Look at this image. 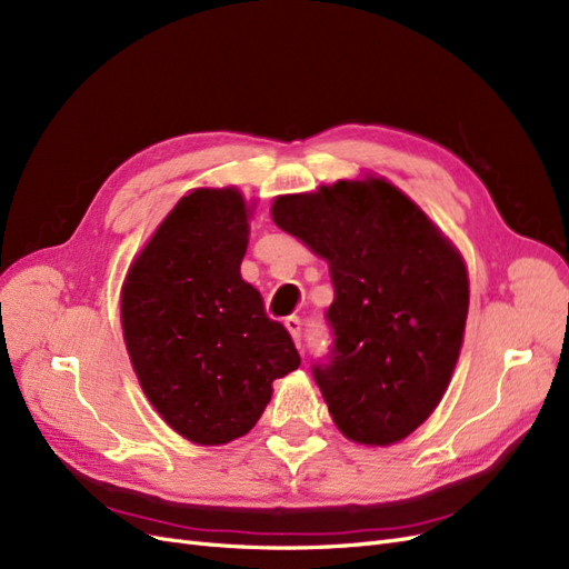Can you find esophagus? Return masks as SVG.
Listing matches in <instances>:
<instances>
[{"label": "esophagus", "instance_id": "obj_1", "mask_svg": "<svg viewBox=\"0 0 569 569\" xmlns=\"http://www.w3.org/2000/svg\"><path fill=\"white\" fill-rule=\"evenodd\" d=\"M283 326L290 331L292 342H296V345L300 347V342H302V321H300L298 317H286V319H283Z\"/></svg>", "mask_w": 569, "mask_h": 569}]
</instances>
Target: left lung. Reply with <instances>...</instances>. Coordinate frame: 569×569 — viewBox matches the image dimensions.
Wrapping results in <instances>:
<instances>
[{"label": "left lung", "instance_id": "obj_1", "mask_svg": "<svg viewBox=\"0 0 569 569\" xmlns=\"http://www.w3.org/2000/svg\"><path fill=\"white\" fill-rule=\"evenodd\" d=\"M273 224L331 267L333 347L311 373L338 430L388 447L435 411L468 317L463 258L409 196L385 179L279 196Z\"/></svg>", "mask_w": 569, "mask_h": 569}]
</instances>
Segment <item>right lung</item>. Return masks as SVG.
Segmentation results:
<instances>
[{
	"instance_id": "right-lung-1",
	"label": "right lung",
	"mask_w": 569,
	"mask_h": 569,
	"mask_svg": "<svg viewBox=\"0 0 569 569\" xmlns=\"http://www.w3.org/2000/svg\"><path fill=\"white\" fill-rule=\"evenodd\" d=\"M241 191L196 189L162 219L127 273L120 319L143 395L174 432L227 445L258 423L271 382L300 355L241 279Z\"/></svg>"
}]
</instances>
